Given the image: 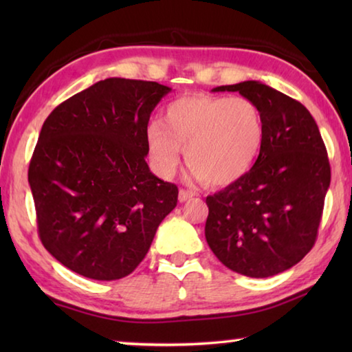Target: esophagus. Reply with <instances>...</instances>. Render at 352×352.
<instances>
[{
  "label": "esophagus",
  "instance_id": "esophagus-1",
  "mask_svg": "<svg viewBox=\"0 0 352 352\" xmlns=\"http://www.w3.org/2000/svg\"><path fill=\"white\" fill-rule=\"evenodd\" d=\"M190 197H194V192H190V190H186V189H180L178 190V200L182 201H186V200H189Z\"/></svg>",
  "mask_w": 352,
  "mask_h": 352
}]
</instances>
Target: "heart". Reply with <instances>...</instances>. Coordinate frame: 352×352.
<instances>
[{
    "label": "heart",
    "instance_id": "b5f03b06",
    "mask_svg": "<svg viewBox=\"0 0 352 352\" xmlns=\"http://www.w3.org/2000/svg\"><path fill=\"white\" fill-rule=\"evenodd\" d=\"M264 136V118L252 99L199 94L166 107L163 121L147 127L146 142L160 177L175 175L184 148L190 177L223 188L253 168Z\"/></svg>",
    "mask_w": 352,
    "mask_h": 352
}]
</instances>
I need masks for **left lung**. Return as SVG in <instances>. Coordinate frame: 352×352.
Listing matches in <instances>:
<instances>
[{"label":"left lung","instance_id":"left-lung-1","mask_svg":"<svg viewBox=\"0 0 352 352\" xmlns=\"http://www.w3.org/2000/svg\"><path fill=\"white\" fill-rule=\"evenodd\" d=\"M252 99L265 124L259 157L241 180L208 195L205 237L225 267L269 278L311 252L331 184L315 119L305 105L258 80L222 85Z\"/></svg>","mask_w":352,"mask_h":352}]
</instances>
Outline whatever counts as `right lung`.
Listing matches in <instances>:
<instances>
[{
    "mask_svg": "<svg viewBox=\"0 0 352 352\" xmlns=\"http://www.w3.org/2000/svg\"><path fill=\"white\" fill-rule=\"evenodd\" d=\"M172 88L110 77L56 107L29 164L40 239L79 275L115 281L144 259L177 206L146 163L148 119Z\"/></svg>",
    "mask_w": 352,
    "mask_h": 352,
    "instance_id": "add662e5",
    "label": "right lung"
}]
</instances>
